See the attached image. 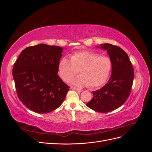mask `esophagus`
<instances>
[{
  "mask_svg": "<svg viewBox=\"0 0 152 152\" xmlns=\"http://www.w3.org/2000/svg\"><path fill=\"white\" fill-rule=\"evenodd\" d=\"M70 89H73V90H75V91H79V92H81L82 91V90L80 89L77 88V87H73V86L70 87Z\"/></svg>",
  "mask_w": 152,
  "mask_h": 152,
  "instance_id": "1",
  "label": "esophagus"
}]
</instances>
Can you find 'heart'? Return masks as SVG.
Wrapping results in <instances>:
<instances>
[{
    "instance_id": "1",
    "label": "heart",
    "mask_w": 152,
    "mask_h": 152,
    "mask_svg": "<svg viewBox=\"0 0 152 152\" xmlns=\"http://www.w3.org/2000/svg\"><path fill=\"white\" fill-rule=\"evenodd\" d=\"M112 68V59L107 55L90 50L73 53L70 59L62 58L58 64V74L65 82H69L78 72L80 75L71 81L79 87L89 86L96 88L108 80Z\"/></svg>"
}]
</instances>
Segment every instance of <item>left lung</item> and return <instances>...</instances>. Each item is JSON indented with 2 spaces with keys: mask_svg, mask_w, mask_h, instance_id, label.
Here are the masks:
<instances>
[{
  "mask_svg": "<svg viewBox=\"0 0 152 152\" xmlns=\"http://www.w3.org/2000/svg\"><path fill=\"white\" fill-rule=\"evenodd\" d=\"M112 59V74L108 83L93 91V98L86 105L99 113L112 112L126 102L130 95L134 73L128 55L120 47L110 44L101 45Z\"/></svg>",
  "mask_w": 152,
  "mask_h": 152,
  "instance_id": "left-lung-1",
  "label": "left lung"
}]
</instances>
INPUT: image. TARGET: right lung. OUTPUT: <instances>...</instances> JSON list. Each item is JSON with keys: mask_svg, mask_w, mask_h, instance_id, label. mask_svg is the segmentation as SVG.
Wrapping results in <instances>:
<instances>
[{"mask_svg": "<svg viewBox=\"0 0 152 152\" xmlns=\"http://www.w3.org/2000/svg\"><path fill=\"white\" fill-rule=\"evenodd\" d=\"M63 49L38 44L23 50L12 76L18 98L31 111L48 113L60 107L70 87L58 75Z\"/></svg>", "mask_w": 152, "mask_h": 152, "instance_id": "1", "label": "right lung"}]
</instances>
